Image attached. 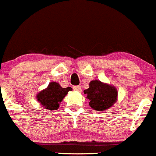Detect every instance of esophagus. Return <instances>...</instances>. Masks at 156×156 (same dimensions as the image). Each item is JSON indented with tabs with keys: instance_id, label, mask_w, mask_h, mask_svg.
Listing matches in <instances>:
<instances>
[{
	"instance_id": "esophagus-1",
	"label": "esophagus",
	"mask_w": 156,
	"mask_h": 156,
	"mask_svg": "<svg viewBox=\"0 0 156 156\" xmlns=\"http://www.w3.org/2000/svg\"><path fill=\"white\" fill-rule=\"evenodd\" d=\"M73 89L74 91H76V92H81L82 91V87L80 86H74L73 87Z\"/></svg>"
}]
</instances>
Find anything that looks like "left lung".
I'll use <instances>...</instances> for the list:
<instances>
[{"mask_svg":"<svg viewBox=\"0 0 156 156\" xmlns=\"http://www.w3.org/2000/svg\"><path fill=\"white\" fill-rule=\"evenodd\" d=\"M89 106L96 111H104L112 107L117 101L118 91L114 86L102 83L98 80L89 83V89L84 90Z\"/></svg>","mask_w":156,"mask_h":156,"instance_id":"obj_1","label":"left lung"}]
</instances>
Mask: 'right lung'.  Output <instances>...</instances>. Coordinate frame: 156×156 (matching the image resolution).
I'll return each instance as SVG.
<instances>
[{"label":"right lung","mask_w":156,"mask_h":156,"mask_svg":"<svg viewBox=\"0 0 156 156\" xmlns=\"http://www.w3.org/2000/svg\"><path fill=\"white\" fill-rule=\"evenodd\" d=\"M71 90V87L62 88L59 83L52 82L49 83L47 89L37 95V100L42 105L44 108L49 111L57 110L59 108L60 102H61L69 91Z\"/></svg>","instance_id":"add662e5"}]
</instances>
